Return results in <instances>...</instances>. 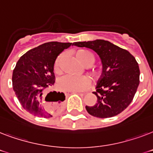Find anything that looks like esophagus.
Instances as JSON below:
<instances>
[{
  "label": "esophagus",
  "mask_w": 153,
  "mask_h": 153,
  "mask_svg": "<svg viewBox=\"0 0 153 153\" xmlns=\"http://www.w3.org/2000/svg\"><path fill=\"white\" fill-rule=\"evenodd\" d=\"M73 94H85L86 92H84V91H74V92H71Z\"/></svg>",
  "instance_id": "34e87169"
}]
</instances>
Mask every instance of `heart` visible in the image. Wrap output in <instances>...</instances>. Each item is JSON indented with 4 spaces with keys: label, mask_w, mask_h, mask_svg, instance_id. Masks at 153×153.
I'll list each match as a JSON object with an SVG mask.
<instances>
[{
    "label": "heart",
    "mask_w": 153,
    "mask_h": 153,
    "mask_svg": "<svg viewBox=\"0 0 153 153\" xmlns=\"http://www.w3.org/2000/svg\"><path fill=\"white\" fill-rule=\"evenodd\" d=\"M77 57L86 67H91L95 62V57L91 51L86 50H79L77 52ZM64 54H61L57 57L54 63V71L55 72L60 71V64ZM90 75L94 80H98L102 76V72L99 70L94 69L90 71ZM90 80L86 76H74L72 74H64L58 79V87L63 91H83L89 86Z\"/></svg>",
    "instance_id": "obj_1"
}]
</instances>
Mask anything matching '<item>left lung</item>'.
<instances>
[{
  "mask_svg": "<svg viewBox=\"0 0 153 153\" xmlns=\"http://www.w3.org/2000/svg\"><path fill=\"white\" fill-rule=\"evenodd\" d=\"M73 45L92 49L102 62V76L93 93L98 101L94 106L86 105V111L96 117L108 118L125 110L140 83V69L133 55L103 39L74 42Z\"/></svg>",
  "mask_w": 153,
  "mask_h": 153,
  "instance_id": "left-lung-1",
  "label": "left lung"
}]
</instances>
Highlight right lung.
I'll return each mask as SVG.
<instances>
[{
	"mask_svg": "<svg viewBox=\"0 0 153 153\" xmlns=\"http://www.w3.org/2000/svg\"><path fill=\"white\" fill-rule=\"evenodd\" d=\"M71 44L45 43L27 51L16 62L12 78L13 91L23 108L32 115L44 118L52 117L44 109L42 100L45 91L55 83L53 71L56 58ZM49 94L51 98L48 102H53L55 109H61L65 100L64 94L53 91Z\"/></svg>",
	"mask_w": 153,
	"mask_h": 153,
	"instance_id": "right-lung-1",
	"label": "right lung"
}]
</instances>
